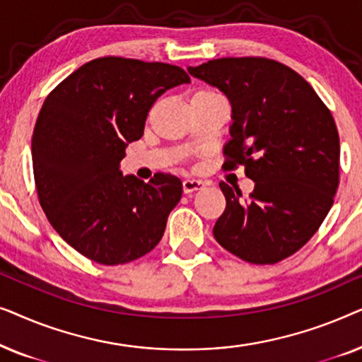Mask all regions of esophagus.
Masks as SVG:
<instances>
[{"label":"esophagus","instance_id":"34e87169","mask_svg":"<svg viewBox=\"0 0 362 362\" xmlns=\"http://www.w3.org/2000/svg\"><path fill=\"white\" fill-rule=\"evenodd\" d=\"M202 186H204V182L199 181V180H185V181H182V191H185V194H191V192L201 189Z\"/></svg>","mask_w":362,"mask_h":362}]
</instances>
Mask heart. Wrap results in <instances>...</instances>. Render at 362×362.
I'll use <instances>...</instances> for the list:
<instances>
[{
  "label": "heart",
  "instance_id": "1",
  "mask_svg": "<svg viewBox=\"0 0 362 362\" xmlns=\"http://www.w3.org/2000/svg\"><path fill=\"white\" fill-rule=\"evenodd\" d=\"M209 95H217V93L214 90H199V92H196L194 95H192V98H196V97H209Z\"/></svg>",
  "mask_w": 362,
  "mask_h": 362
}]
</instances>
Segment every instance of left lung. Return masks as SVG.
<instances>
[{
    "instance_id": "left-lung-1",
    "label": "left lung",
    "mask_w": 362,
    "mask_h": 362,
    "mask_svg": "<svg viewBox=\"0 0 362 362\" xmlns=\"http://www.w3.org/2000/svg\"><path fill=\"white\" fill-rule=\"evenodd\" d=\"M226 93L232 105L224 170L245 166L255 182H221L226 211L214 226L219 244L257 265L293 255L325 221L339 185V135L318 93L293 69L265 57H222L187 67Z\"/></svg>"
}]
</instances>
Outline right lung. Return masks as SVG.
I'll use <instances>...</instances> for the list:
<instances>
[{
    "label": "right lung",
    "mask_w": 362,
    "mask_h": 362,
    "mask_svg": "<svg viewBox=\"0 0 362 362\" xmlns=\"http://www.w3.org/2000/svg\"><path fill=\"white\" fill-rule=\"evenodd\" d=\"M181 67L125 57L83 64L49 93L33 132V170L42 211L78 254L102 265L155 249L182 194L180 177L123 176L128 143L170 88L189 83Z\"/></svg>",
    "instance_id": "add662e5"
}]
</instances>
